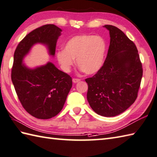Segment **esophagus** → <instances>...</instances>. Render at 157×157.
I'll return each instance as SVG.
<instances>
[{
    "label": "esophagus",
    "instance_id": "34e87169",
    "mask_svg": "<svg viewBox=\"0 0 157 157\" xmlns=\"http://www.w3.org/2000/svg\"><path fill=\"white\" fill-rule=\"evenodd\" d=\"M80 81H81V79H79V78H73L72 79V82H74V83H76V82H79Z\"/></svg>",
    "mask_w": 157,
    "mask_h": 157
}]
</instances>
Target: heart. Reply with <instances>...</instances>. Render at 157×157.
<instances>
[{"label":"heart","mask_w":157,"mask_h":157,"mask_svg":"<svg viewBox=\"0 0 157 157\" xmlns=\"http://www.w3.org/2000/svg\"><path fill=\"white\" fill-rule=\"evenodd\" d=\"M106 50V42L101 36L76 35L66 43L64 49L56 53V57L63 71L69 72L76 59L81 70L87 75H94L103 66Z\"/></svg>","instance_id":"b5f03b06"}]
</instances>
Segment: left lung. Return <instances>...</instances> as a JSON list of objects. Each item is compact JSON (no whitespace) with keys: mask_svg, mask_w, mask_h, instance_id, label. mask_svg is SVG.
<instances>
[{"mask_svg":"<svg viewBox=\"0 0 157 157\" xmlns=\"http://www.w3.org/2000/svg\"><path fill=\"white\" fill-rule=\"evenodd\" d=\"M107 57L101 69L88 84L87 100L98 114L111 117L125 111L137 97L143 70L136 44L123 32L112 25Z\"/></svg>","mask_w":157,"mask_h":157,"instance_id":"obj_1","label":"left lung"}]
</instances>
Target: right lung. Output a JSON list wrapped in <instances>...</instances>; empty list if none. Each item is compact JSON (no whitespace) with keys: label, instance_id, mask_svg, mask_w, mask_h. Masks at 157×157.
Returning a JSON list of instances; mask_svg holds the SVG:
<instances>
[{"label":"right lung","instance_id":"add662e5","mask_svg":"<svg viewBox=\"0 0 157 157\" xmlns=\"http://www.w3.org/2000/svg\"><path fill=\"white\" fill-rule=\"evenodd\" d=\"M62 31L53 24L38 28L24 38L14 53L13 84L22 106L37 119H51L62 110L72 86V78L50 62L30 68L23 60L37 43L45 45L49 55L54 57Z\"/></svg>","mask_w":157,"mask_h":157}]
</instances>
